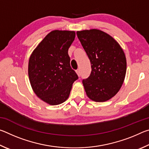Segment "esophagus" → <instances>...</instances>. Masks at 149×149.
Returning a JSON list of instances; mask_svg holds the SVG:
<instances>
[{
  "label": "esophagus",
  "instance_id": "esophagus-1",
  "mask_svg": "<svg viewBox=\"0 0 149 149\" xmlns=\"http://www.w3.org/2000/svg\"><path fill=\"white\" fill-rule=\"evenodd\" d=\"M76 74H77V75H78V76H80V75H81V74H80V70H76Z\"/></svg>",
  "mask_w": 149,
  "mask_h": 149
}]
</instances>
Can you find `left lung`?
<instances>
[{
  "mask_svg": "<svg viewBox=\"0 0 149 149\" xmlns=\"http://www.w3.org/2000/svg\"><path fill=\"white\" fill-rule=\"evenodd\" d=\"M77 35L92 68L90 76L83 80L85 93L93 101H107L117 94L124 81V52L112 36L101 30L77 31Z\"/></svg>",
  "mask_w": 149,
  "mask_h": 149,
  "instance_id": "8db88e82",
  "label": "left lung"
}]
</instances>
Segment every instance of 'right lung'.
Returning <instances> with one entry per match:
<instances>
[{
	"label": "right lung",
	"mask_w": 149,
	"mask_h": 149,
	"mask_svg": "<svg viewBox=\"0 0 149 149\" xmlns=\"http://www.w3.org/2000/svg\"><path fill=\"white\" fill-rule=\"evenodd\" d=\"M75 37L74 31L53 30L32 52L28 64L30 84L35 94L50 105L68 99L77 75L70 66L68 49Z\"/></svg>",
	"instance_id": "obj_1"
}]
</instances>
